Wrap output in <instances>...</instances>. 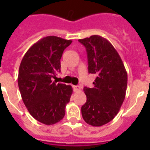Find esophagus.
Instances as JSON below:
<instances>
[{
  "label": "esophagus",
  "instance_id": "obj_1",
  "mask_svg": "<svg viewBox=\"0 0 150 150\" xmlns=\"http://www.w3.org/2000/svg\"><path fill=\"white\" fill-rule=\"evenodd\" d=\"M74 91H78L80 90V86H74Z\"/></svg>",
  "mask_w": 150,
  "mask_h": 150
}]
</instances>
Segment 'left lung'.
Masks as SVG:
<instances>
[{"label":"left lung","instance_id":"left-lung-1","mask_svg":"<svg viewBox=\"0 0 150 150\" xmlns=\"http://www.w3.org/2000/svg\"><path fill=\"white\" fill-rule=\"evenodd\" d=\"M86 49L88 70L96 74L93 88L84 87L86 102L82 106L83 120L102 126L114 119L125 100L128 75L117 51L99 35L79 40Z\"/></svg>","mask_w":150,"mask_h":150}]
</instances>
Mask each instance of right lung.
<instances>
[{"label": "right lung", "instance_id": "add662e5", "mask_svg": "<svg viewBox=\"0 0 150 150\" xmlns=\"http://www.w3.org/2000/svg\"><path fill=\"white\" fill-rule=\"evenodd\" d=\"M71 43L55 36L42 38L30 46L19 66L18 85L24 104L36 120L47 125L63 119L72 95L71 86L52 81L61 71V58Z\"/></svg>", "mask_w": 150, "mask_h": 150}]
</instances>
